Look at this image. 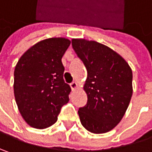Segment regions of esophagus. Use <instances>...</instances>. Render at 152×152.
Listing matches in <instances>:
<instances>
[{
	"instance_id": "obj_1",
	"label": "esophagus",
	"mask_w": 152,
	"mask_h": 152,
	"mask_svg": "<svg viewBox=\"0 0 152 152\" xmlns=\"http://www.w3.org/2000/svg\"><path fill=\"white\" fill-rule=\"evenodd\" d=\"M70 88H71V90H76V89L78 88V84H77V83H76V82H73L72 83H70Z\"/></svg>"
}]
</instances>
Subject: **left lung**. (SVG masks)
I'll use <instances>...</instances> for the list:
<instances>
[{
  "label": "left lung",
  "mask_w": 152,
  "mask_h": 152,
  "mask_svg": "<svg viewBox=\"0 0 152 152\" xmlns=\"http://www.w3.org/2000/svg\"><path fill=\"white\" fill-rule=\"evenodd\" d=\"M72 47L87 69L83 90L87 104L80 108L82 125L95 134L114 129L132 96V70L119 54L96 41L72 39Z\"/></svg>",
  "instance_id": "left-lung-1"
}]
</instances>
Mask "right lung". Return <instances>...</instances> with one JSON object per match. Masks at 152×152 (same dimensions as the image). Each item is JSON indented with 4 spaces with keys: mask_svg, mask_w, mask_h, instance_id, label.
<instances>
[{
    "mask_svg": "<svg viewBox=\"0 0 152 152\" xmlns=\"http://www.w3.org/2000/svg\"><path fill=\"white\" fill-rule=\"evenodd\" d=\"M70 45L63 37L42 40L29 48L14 72V94L22 118L31 127L53 125L71 89L64 83L62 57Z\"/></svg>",
    "mask_w": 152,
    "mask_h": 152,
    "instance_id": "right-lung-1",
    "label": "right lung"
}]
</instances>
